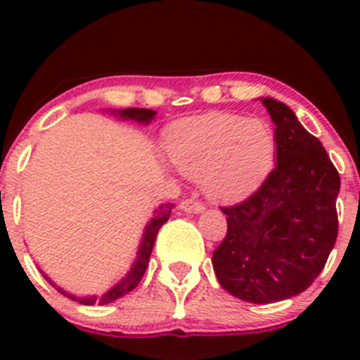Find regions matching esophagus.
<instances>
[{"instance_id":"obj_1","label":"esophagus","mask_w":360,"mask_h":360,"mask_svg":"<svg viewBox=\"0 0 360 360\" xmlns=\"http://www.w3.org/2000/svg\"><path fill=\"white\" fill-rule=\"evenodd\" d=\"M179 209L183 210V212H188V214H200V212H203V209H205V207H203L200 202L183 200L179 203Z\"/></svg>"}]
</instances>
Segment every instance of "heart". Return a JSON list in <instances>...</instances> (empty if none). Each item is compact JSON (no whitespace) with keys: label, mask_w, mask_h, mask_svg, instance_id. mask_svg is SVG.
<instances>
[{"label":"heart","mask_w":360,"mask_h":360,"mask_svg":"<svg viewBox=\"0 0 360 360\" xmlns=\"http://www.w3.org/2000/svg\"><path fill=\"white\" fill-rule=\"evenodd\" d=\"M275 132L261 118L207 112L167 130L165 151L184 176L202 179L203 191L217 202H238L261 188L271 172Z\"/></svg>","instance_id":"1"}]
</instances>
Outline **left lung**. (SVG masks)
Returning a JSON list of instances; mask_svg holds the SVG:
<instances>
[{
  "label": "left lung",
  "mask_w": 360,
  "mask_h": 360,
  "mask_svg": "<svg viewBox=\"0 0 360 360\" xmlns=\"http://www.w3.org/2000/svg\"><path fill=\"white\" fill-rule=\"evenodd\" d=\"M277 139V165L259 190L224 207L228 233L212 254L221 288L264 304L303 292L317 278L338 237L340 174L294 111L261 97Z\"/></svg>",
  "instance_id": "obj_1"
}]
</instances>
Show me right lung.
I'll use <instances>...</instances> for the list:
<instances>
[{"instance_id": "add662e5", "label": "right lung", "mask_w": 360, "mask_h": 360, "mask_svg": "<svg viewBox=\"0 0 360 360\" xmlns=\"http://www.w3.org/2000/svg\"><path fill=\"white\" fill-rule=\"evenodd\" d=\"M106 112H110V115L116 116L118 120H123V122H125V120H132V122L141 123V125H150V123L155 120V116H157V111L144 110V108L106 110ZM172 207H174V203H162V205H158L157 209H155L153 216H151V219L148 221L146 226H144L143 237H141L139 248H137V252H136V259H134L130 270L127 271L125 277H123L122 281L116 282V284L112 285L111 289H108V291L104 294H101V296H97V294H90V296H76V294L68 292V291H64L63 288H59V285H57L56 282H53L52 278H50L49 275H46L45 271L41 270V268H39V271H41L43 277H45L46 281H49L50 284H52L53 288L57 289V291H59L60 294H64V296H68L69 300L78 301L79 304H96V303L108 304V303H112V301L118 300V297H123L125 294L134 291V289L137 288V284L141 282V278H143L144 271H146V268H148V263H150L151 250H153L155 240H157L158 230L162 228L163 223H167V221H169L170 212H172Z\"/></svg>"}]
</instances>
